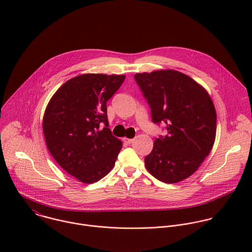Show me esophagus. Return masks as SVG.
<instances>
[{"mask_svg":"<svg viewBox=\"0 0 252 252\" xmlns=\"http://www.w3.org/2000/svg\"><path fill=\"white\" fill-rule=\"evenodd\" d=\"M124 141H125L126 143H127V145H130V143L133 141V138H126V137H125V138H124Z\"/></svg>","mask_w":252,"mask_h":252,"instance_id":"34e87169","label":"esophagus"}]
</instances>
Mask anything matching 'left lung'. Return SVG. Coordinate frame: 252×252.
Listing matches in <instances>:
<instances>
[{"mask_svg":"<svg viewBox=\"0 0 252 252\" xmlns=\"http://www.w3.org/2000/svg\"><path fill=\"white\" fill-rule=\"evenodd\" d=\"M134 80L151 106L153 122L163 124L167 131L155 140L146 167L162 183L182 182L195 172L213 147V102L200 85L174 69L135 74Z\"/></svg>","mask_w":252,"mask_h":252,"instance_id":"obj_1","label":"left lung"}]
</instances>
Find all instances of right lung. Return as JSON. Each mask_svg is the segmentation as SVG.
Returning a JSON list of instances; mask_svg holds the SVG:
<instances>
[{
  "label": "right lung",
  "instance_id": "right-lung-1",
  "mask_svg": "<svg viewBox=\"0 0 252 252\" xmlns=\"http://www.w3.org/2000/svg\"><path fill=\"white\" fill-rule=\"evenodd\" d=\"M126 76L85 74L65 82L45 111L43 131L49 152L67 173L93 184L109 173L122 150L112 134L106 101Z\"/></svg>",
  "mask_w": 252,
  "mask_h": 252
}]
</instances>
